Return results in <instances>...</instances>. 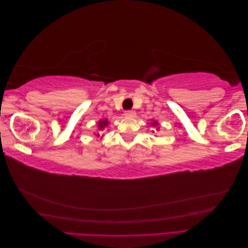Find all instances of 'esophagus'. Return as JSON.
Masks as SVG:
<instances>
[{
    "mask_svg": "<svg viewBox=\"0 0 248 248\" xmlns=\"http://www.w3.org/2000/svg\"><path fill=\"white\" fill-rule=\"evenodd\" d=\"M124 116H125L126 118H133V117H136V111H133V110H126V111L124 112Z\"/></svg>",
    "mask_w": 248,
    "mask_h": 248,
    "instance_id": "esophagus-1",
    "label": "esophagus"
}]
</instances>
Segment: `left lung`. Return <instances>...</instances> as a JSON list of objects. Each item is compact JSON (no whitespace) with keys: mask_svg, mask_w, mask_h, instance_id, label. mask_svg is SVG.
I'll list each match as a JSON object with an SVG mask.
<instances>
[{"mask_svg":"<svg viewBox=\"0 0 248 248\" xmlns=\"http://www.w3.org/2000/svg\"><path fill=\"white\" fill-rule=\"evenodd\" d=\"M151 126H152V129H153L152 132L159 130V123H158V121H156V120H153L152 123H151Z\"/></svg>","mask_w":248,"mask_h":248,"instance_id":"8db88e82","label":"left lung"}]
</instances>
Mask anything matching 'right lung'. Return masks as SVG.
<instances>
[{"mask_svg": "<svg viewBox=\"0 0 248 248\" xmlns=\"http://www.w3.org/2000/svg\"><path fill=\"white\" fill-rule=\"evenodd\" d=\"M108 125V119H102V120H99L98 123H97V130H98V131H97V132L95 133L96 138L100 137L101 131H103V130H104V128H106V127H107Z\"/></svg>", "mask_w": 248, "mask_h": 248, "instance_id": "add662e5", "label": "right lung"}]
</instances>
